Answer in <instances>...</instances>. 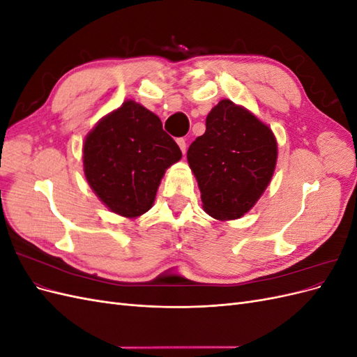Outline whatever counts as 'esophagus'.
<instances>
[{"label": "esophagus", "mask_w": 357, "mask_h": 357, "mask_svg": "<svg viewBox=\"0 0 357 357\" xmlns=\"http://www.w3.org/2000/svg\"><path fill=\"white\" fill-rule=\"evenodd\" d=\"M177 144L180 147V150L183 152V155L186 153V139L185 138H177Z\"/></svg>", "instance_id": "1"}]
</instances>
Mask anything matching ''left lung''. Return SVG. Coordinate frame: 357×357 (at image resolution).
Returning a JSON list of instances; mask_svg holds the SVG:
<instances>
[{"label": "left lung", "instance_id": "8db88e82", "mask_svg": "<svg viewBox=\"0 0 357 357\" xmlns=\"http://www.w3.org/2000/svg\"><path fill=\"white\" fill-rule=\"evenodd\" d=\"M202 207L214 219H238L261 198L277 162L271 129L243 107L222 100L208 113L205 132L188 150Z\"/></svg>", "mask_w": 357, "mask_h": 357}]
</instances>
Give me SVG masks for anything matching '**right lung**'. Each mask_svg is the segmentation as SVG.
Masks as SVG:
<instances>
[{"label":"right lung","instance_id":"right-lung-1","mask_svg":"<svg viewBox=\"0 0 357 357\" xmlns=\"http://www.w3.org/2000/svg\"><path fill=\"white\" fill-rule=\"evenodd\" d=\"M181 150L160 119L134 101L105 116L86 137L84 176L113 213L137 218L152 207L165 169Z\"/></svg>","mask_w":357,"mask_h":357}]
</instances>
